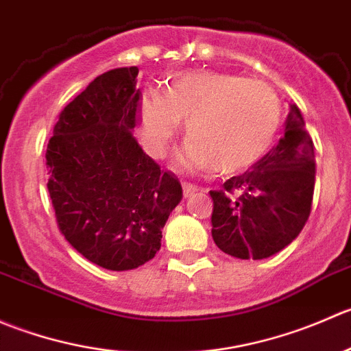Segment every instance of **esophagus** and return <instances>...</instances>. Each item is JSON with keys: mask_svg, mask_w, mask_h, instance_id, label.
<instances>
[{"mask_svg": "<svg viewBox=\"0 0 351 351\" xmlns=\"http://www.w3.org/2000/svg\"><path fill=\"white\" fill-rule=\"evenodd\" d=\"M182 189H184V196L187 197V196H191L193 193H196L197 187L191 182H182Z\"/></svg>", "mask_w": 351, "mask_h": 351, "instance_id": "esophagus-1", "label": "esophagus"}]
</instances>
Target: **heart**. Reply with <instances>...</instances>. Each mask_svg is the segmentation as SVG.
<instances>
[{
	"label": "heart",
	"instance_id": "1",
	"mask_svg": "<svg viewBox=\"0 0 351 351\" xmlns=\"http://www.w3.org/2000/svg\"><path fill=\"white\" fill-rule=\"evenodd\" d=\"M186 123L191 138L179 154L189 171L213 167L221 174L247 171L278 140L283 104L263 82L221 71H186L172 76L162 95L140 100L141 136L148 154L160 158Z\"/></svg>",
	"mask_w": 351,
	"mask_h": 351
}]
</instances>
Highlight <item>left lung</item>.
Returning <instances> with one entry per match:
<instances>
[{
  "label": "left lung",
  "instance_id": "obj_1",
  "mask_svg": "<svg viewBox=\"0 0 351 351\" xmlns=\"http://www.w3.org/2000/svg\"><path fill=\"white\" fill-rule=\"evenodd\" d=\"M314 182V143L293 104L278 145L251 171L210 191L215 244L239 259H265L280 252L308 220Z\"/></svg>",
  "mask_w": 351,
  "mask_h": 351
}]
</instances>
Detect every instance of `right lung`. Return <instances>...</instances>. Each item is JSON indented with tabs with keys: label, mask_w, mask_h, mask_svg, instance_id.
<instances>
[{
	"label": "right lung",
	"mask_w": 351,
	"mask_h": 351,
	"mask_svg": "<svg viewBox=\"0 0 351 351\" xmlns=\"http://www.w3.org/2000/svg\"><path fill=\"white\" fill-rule=\"evenodd\" d=\"M136 66L97 76L59 114L46 152L58 227L88 261L126 271L160 249L182 199L179 179L133 136L140 110Z\"/></svg>",
	"instance_id": "add662e5"
}]
</instances>
